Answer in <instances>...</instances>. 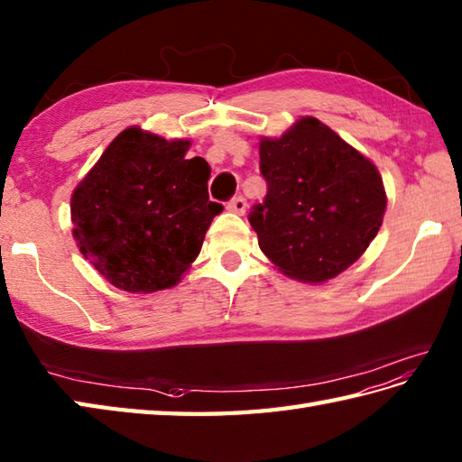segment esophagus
Segmentation results:
<instances>
[{
	"mask_svg": "<svg viewBox=\"0 0 462 462\" xmlns=\"http://www.w3.org/2000/svg\"><path fill=\"white\" fill-rule=\"evenodd\" d=\"M227 209L231 213L243 215L245 211H247V201H245V197H233V199L227 203Z\"/></svg>",
	"mask_w": 462,
	"mask_h": 462,
	"instance_id": "esophagus-1",
	"label": "esophagus"
}]
</instances>
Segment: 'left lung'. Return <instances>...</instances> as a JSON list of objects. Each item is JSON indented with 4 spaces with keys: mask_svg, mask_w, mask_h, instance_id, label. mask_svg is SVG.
<instances>
[{
    "mask_svg": "<svg viewBox=\"0 0 462 462\" xmlns=\"http://www.w3.org/2000/svg\"><path fill=\"white\" fill-rule=\"evenodd\" d=\"M265 201L249 223L259 247L287 277L325 283L359 259L387 209L371 159L315 117L259 143Z\"/></svg>",
    "mask_w": 462,
    "mask_h": 462,
    "instance_id": "8db88e82",
    "label": "left lung"
}]
</instances>
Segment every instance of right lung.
<instances>
[{"mask_svg":"<svg viewBox=\"0 0 462 462\" xmlns=\"http://www.w3.org/2000/svg\"><path fill=\"white\" fill-rule=\"evenodd\" d=\"M189 139L129 127L71 195L73 239L113 287L153 293L177 285L223 205L209 201L211 167L187 159Z\"/></svg>","mask_w":462,"mask_h":462,"instance_id":"right-lung-1","label":"right lung"}]
</instances>
